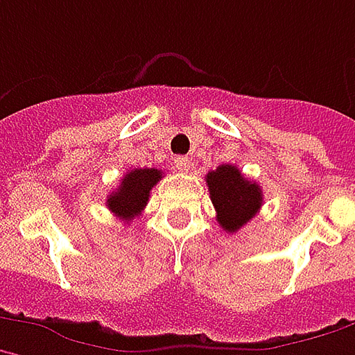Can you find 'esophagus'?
<instances>
[{"instance_id":"obj_1","label":"esophagus","mask_w":355,"mask_h":355,"mask_svg":"<svg viewBox=\"0 0 355 355\" xmlns=\"http://www.w3.org/2000/svg\"><path fill=\"white\" fill-rule=\"evenodd\" d=\"M175 166H177V171H180V173H189L193 168L189 157H175Z\"/></svg>"}]
</instances>
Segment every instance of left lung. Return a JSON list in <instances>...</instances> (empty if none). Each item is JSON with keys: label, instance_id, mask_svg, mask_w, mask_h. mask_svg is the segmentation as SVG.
I'll return each instance as SVG.
<instances>
[{"label": "left lung", "instance_id": "1", "mask_svg": "<svg viewBox=\"0 0 355 355\" xmlns=\"http://www.w3.org/2000/svg\"><path fill=\"white\" fill-rule=\"evenodd\" d=\"M210 200L216 210V220L226 232H236L262 207L260 187L244 178L234 164H220L207 175Z\"/></svg>", "mask_w": 355, "mask_h": 355}]
</instances>
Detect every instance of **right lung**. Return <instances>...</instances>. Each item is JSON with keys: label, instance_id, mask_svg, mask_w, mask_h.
<instances>
[{"label": "right lung", "instance_id": "right-lung-1", "mask_svg": "<svg viewBox=\"0 0 355 355\" xmlns=\"http://www.w3.org/2000/svg\"><path fill=\"white\" fill-rule=\"evenodd\" d=\"M161 178L159 168H132L121 178L119 189L107 196V207L121 220L129 223L147 207L150 191Z\"/></svg>", "mask_w": 355, "mask_h": 355}]
</instances>
